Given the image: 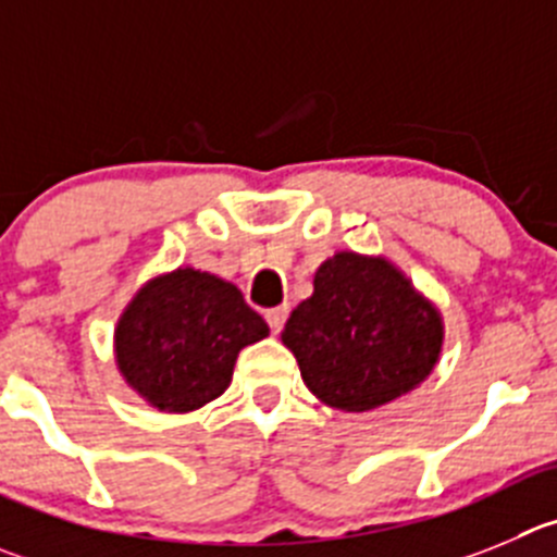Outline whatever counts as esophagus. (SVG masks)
Returning <instances> with one entry per match:
<instances>
[{
    "mask_svg": "<svg viewBox=\"0 0 557 557\" xmlns=\"http://www.w3.org/2000/svg\"><path fill=\"white\" fill-rule=\"evenodd\" d=\"M285 319H288V305H280V308L267 310V324L272 332H280L285 326Z\"/></svg>",
    "mask_w": 557,
    "mask_h": 557,
    "instance_id": "1",
    "label": "esophagus"
}]
</instances>
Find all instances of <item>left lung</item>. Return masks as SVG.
Returning a JSON list of instances; mask_svg holds the SVG:
<instances>
[{
    "label": "left lung",
    "mask_w": 557,
    "mask_h": 557,
    "mask_svg": "<svg viewBox=\"0 0 557 557\" xmlns=\"http://www.w3.org/2000/svg\"><path fill=\"white\" fill-rule=\"evenodd\" d=\"M283 343L313 396L368 412L429 376L443 349V321L396 267L337 252L315 272L313 296L290 313Z\"/></svg>",
    "instance_id": "left-lung-1"
}]
</instances>
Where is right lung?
Here are the masks:
<instances>
[{
  "instance_id": "right-lung-1",
  "label": "right lung",
  "mask_w": 557,
  "mask_h": 557,
  "mask_svg": "<svg viewBox=\"0 0 557 557\" xmlns=\"http://www.w3.org/2000/svg\"><path fill=\"white\" fill-rule=\"evenodd\" d=\"M267 335V321L236 285L178 269L134 296L114 330V355L145 401L191 412L225 393L238 351Z\"/></svg>"
}]
</instances>
